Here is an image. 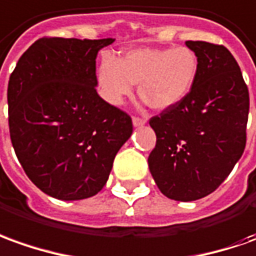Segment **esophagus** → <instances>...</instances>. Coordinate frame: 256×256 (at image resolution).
<instances>
[{"mask_svg": "<svg viewBox=\"0 0 256 256\" xmlns=\"http://www.w3.org/2000/svg\"><path fill=\"white\" fill-rule=\"evenodd\" d=\"M132 124H134V126H142V125L146 124V120L145 118L134 117L132 118Z\"/></svg>", "mask_w": 256, "mask_h": 256, "instance_id": "1", "label": "esophagus"}]
</instances>
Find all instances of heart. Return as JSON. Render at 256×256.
Returning <instances> with one entry per match:
<instances>
[{
    "instance_id": "heart-1",
    "label": "heart",
    "mask_w": 256,
    "mask_h": 256,
    "mask_svg": "<svg viewBox=\"0 0 256 256\" xmlns=\"http://www.w3.org/2000/svg\"><path fill=\"white\" fill-rule=\"evenodd\" d=\"M198 71V57L188 47H139L103 60L98 84L107 103L120 104L138 84L139 98L152 110L166 111L191 93Z\"/></svg>"
}]
</instances>
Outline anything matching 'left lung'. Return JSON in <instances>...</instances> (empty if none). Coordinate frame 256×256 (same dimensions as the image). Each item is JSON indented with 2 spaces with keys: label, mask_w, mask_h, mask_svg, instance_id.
Returning a JSON list of instances; mask_svg holds the SVG:
<instances>
[{
  "label": "left lung",
  "mask_w": 256,
  "mask_h": 256,
  "mask_svg": "<svg viewBox=\"0 0 256 256\" xmlns=\"http://www.w3.org/2000/svg\"><path fill=\"white\" fill-rule=\"evenodd\" d=\"M199 61L191 93L150 120L156 146L148 158L163 195L192 202L212 194L242 156L250 94L224 46L186 42Z\"/></svg>",
  "instance_id": "obj_1"
}]
</instances>
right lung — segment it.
I'll return each mask as SVG.
<instances>
[{"label": "right lung", "instance_id": "right-lung-1", "mask_svg": "<svg viewBox=\"0 0 256 256\" xmlns=\"http://www.w3.org/2000/svg\"><path fill=\"white\" fill-rule=\"evenodd\" d=\"M114 38H40L8 84L12 146L33 184L61 200L96 195L132 135L128 114L96 92V57Z\"/></svg>", "mask_w": 256, "mask_h": 256}]
</instances>
